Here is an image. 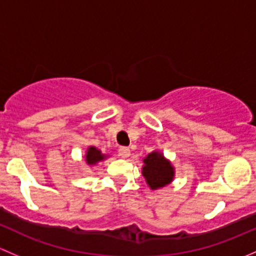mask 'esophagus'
I'll return each mask as SVG.
<instances>
[{"label": "esophagus", "mask_w": 256, "mask_h": 256, "mask_svg": "<svg viewBox=\"0 0 256 256\" xmlns=\"http://www.w3.org/2000/svg\"><path fill=\"white\" fill-rule=\"evenodd\" d=\"M118 154H120V156H122L123 159H127V158H129V155H130V150H129V148L127 146H120V149H118Z\"/></svg>", "instance_id": "34e87169"}]
</instances>
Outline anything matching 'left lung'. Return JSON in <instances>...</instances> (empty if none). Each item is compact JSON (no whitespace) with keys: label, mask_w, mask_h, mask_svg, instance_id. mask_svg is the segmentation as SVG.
I'll return each mask as SVG.
<instances>
[{"label":"left lung","mask_w":256,"mask_h":256,"mask_svg":"<svg viewBox=\"0 0 256 256\" xmlns=\"http://www.w3.org/2000/svg\"><path fill=\"white\" fill-rule=\"evenodd\" d=\"M144 166L143 176L146 178V184L150 188L156 190L168 185L174 180L175 170L171 162L164 158L159 152H152L148 154L143 160Z\"/></svg>","instance_id":"obj_1"}]
</instances>
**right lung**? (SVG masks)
I'll list each match as a JSON object with an SVG mask.
<instances>
[{
    "label": "right lung",
    "instance_id": "add662e5",
    "mask_svg": "<svg viewBox=\"0 0 256 256\" xmlns=\"http://www.w3.org/2000/svg\"><path fill=\"white\" fill-rule=\"evenodd\" d=\"M85 159L88 165H96L98 162H102L104 159H106V155L102 154L101 150H98L97 148L90 146L85 155Z\"/></svg>",
    "mask_w": 256,
    "mask_h": 256
}]
</instances>
